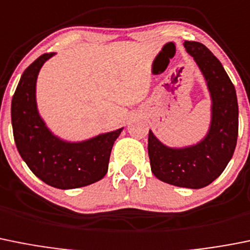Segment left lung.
<instances>
[{
    "instance_id": "left-lung-1",
    "label": "left lung",
    "mask_w": 250,
    "mask_h": 250,
    "mask_svg": "<svg viewBox=\"0 0 250 250\" xmlns=\"http://www.w3.org/2000/svg\"><path fill=\"white\" fill-rule=\"evenodd\" d=\"M193 57L210 97L207 134L194 145L170 147L148 131L151 171L160 181L185 188H203L221 176L234 153L238 137L237 94L221 62L200 42L183 43Z\"/></svg>"
}]
</instances>
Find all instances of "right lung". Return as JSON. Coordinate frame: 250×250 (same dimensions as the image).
Returning a JSON list of instances; mask_svg holds the SVG:
<instances>
[{"label":"right lung","mask_w":250,"mask_h":250,"mask_svg":"<svg viewBox=\"0 0 250 250\" xmlns=\"http://www.w3.org/2000/svg\"><path fill=\"white\" fill-rule=\"evenodd\" d=\"M54 54L37 58L21 77L11 104L13 137L21 157L40 180L56 188H79L106 175L111 148L124 127L78 143L48 129L37 106L36 85L41 68Z\"/></svg>","instance_id":"add662e5"}]
</instances>
